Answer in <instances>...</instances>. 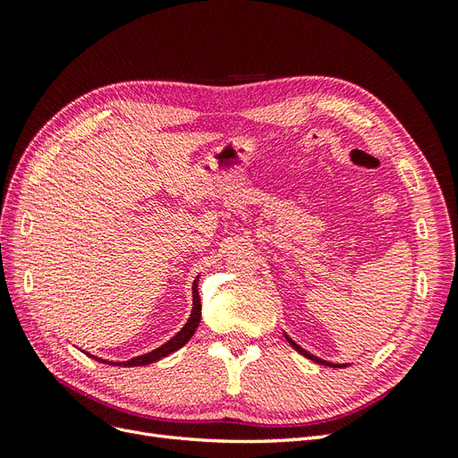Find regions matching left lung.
<instances>
[{
    "label": "left lung",
    "instance_id": "1",
    "mask_svg": "<svg viewBox=\"0 0 458 458\" xmlns=\"http://www.w3.org/2000/svg\"><path fill=\"white\" fill-rule=\"evenodd\" d=\"M284 338L288 340V344L290 345H293V348L298 352V353H301L303 357H308V359H311V361H315V363H318V365H327V367H335V369H342V367H348V363H342V365H336V363H330V361H325V359H318V357H315L313 353H310V352H306V350H303V348H300V345L293 340V338H290L288 335H284Z\"/></svg>",
    "mask_w": 458,
    "mask_h": 458
}]
</instances>
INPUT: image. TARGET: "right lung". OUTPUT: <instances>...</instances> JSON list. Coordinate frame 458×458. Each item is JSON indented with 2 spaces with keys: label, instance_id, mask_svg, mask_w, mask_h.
<instances>
[{
  "label": "right lung",
  "instance_id": "add662e5",
  "mask_svg": "<svg viewBox=\"0 0 458 458\" xmlns=\"http://www.w3.org/2000/svg\"><path fill=\"white\" fill-rule=\"evenodd\" d=\"M199 276L195 279V283H192V311H191V317L187 318V323H185V327L177 332V335L172 338V340H168L165 344H162L160 348H157V350H152V352H148V353H145V355H140V357H133V359H130V361H120V363H113V361H106V359H99V357H93V355H89V357H93V359H97V361H101V363H108V365H120V367H143V365H150V363H155V361H158V359H162V357H165V355H170V353H174V352H177L179 348H183V345L191 340V336L195 335V330H197V327H199V323H200V296H199Z\"/></svg>",
  "mask_w": 458,
  "mask_h": 458
}]
</instances>
